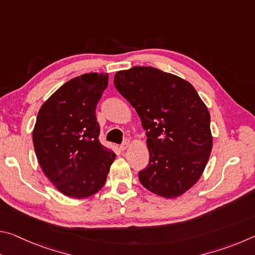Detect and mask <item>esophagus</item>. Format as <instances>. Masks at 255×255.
I'll list each match as a JSON object with an SVG mask.
<instances>
[{"label":"esophagus","instance_id":"1","mask_svg":"<svg viewBox=\"0 0 255 255\" xmlns=\"http://www.w3.org/2000/svg\"><path fill=\"white\" fill-rule=\"evenodd\" d=\"M128 146H129V140L128 139H126L124 141V143L120 145V149L122 150H125V149H127L128 148Z\"/></svg>","mask_w":255,"mask_h":255}]
</instances>
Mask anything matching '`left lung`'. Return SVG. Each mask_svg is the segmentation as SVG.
<instances>
[{
	"instance_id": "8db88e82",
	"label": "left lung",
	"mask_w": 255,
	"mask_h": 255,
	"mask_svg": "<svg viewBox=\"0 0 255 255\" xmlns=\"http://www.w3.org/2000/svg\"><path fill=\"white\" fill-rule=\"evenodd\" d=\"M114 84L147 136L149 162L138 172L140 183L161 197L182 195L199 180L213 147L205 103L189 82L155 67L117 72Z\"/></svg>"
}]
</instances>
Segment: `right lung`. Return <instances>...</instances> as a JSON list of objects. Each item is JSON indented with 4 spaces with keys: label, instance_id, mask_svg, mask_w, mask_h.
Instances as JSON below:
<instances>
[{
    "label": "right lung",
    "instance_id": "1",
    "mask_svg": "<svg viewBox=\"0 0 255 255\" xmlns=\"http://www.w3.org/2000/svg\"><path fill=\"white\" fill-rule=\"evenodd\" d=\"M108 74L90 73L60 86L38 112L34 152L47 178L65 196L85 198L106 183L116 154L100 140L96 109Z\"/></svg>",
    "mask_w": 255,
    "mask_h": 255
}]
</instances>
